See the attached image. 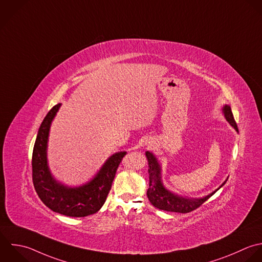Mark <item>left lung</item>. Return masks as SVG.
I'll list each match as a JSON object with an SVG mask.
<instances>
[{
    "label": "left lung",
    "mask_w": 262,
    "mask_h": 262,
    "mask_svg": "<svg viewBox=\"0 0 262 262\" xmlns=\"http://www.w3.org/2000/svg\"><path fill=\"white\" fill-rule=\"evenodd\" d=\"M223 114L226 120L230 123V125L239 134V129L237 123L234 119L233 112L231 110V106L225 104L222 108ZM147 161H148V173H149V189L147 190V197L151 204L164 211L170 212H180V213H188L192 210H195L200 205H202L206 200H208L212 195H214L228 181L227 180L213 192L205 195L203 197H187L174 193L167 189L162 181V166L158 161L157 157L150 151L145 152Z\"/></svg>",
    "instance_id": "obj_1"
}]
</instances>
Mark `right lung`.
<instances>
[{"mask_svg": "<svg viewBox=\"0 0 262 262\" xmlns=\"http://www.w3.org/2000/svg\"><path fill=\"white\" fill-rule=\"evenodd\" d=\"M61 104L54 106L42 120L32 152V181L42 203L54 212L70 217H84L96 213L105 203L116 169L126 151L109 156L95 176L79 186H69L57 180L48 161V143L52 122Z\"/></svg>", "mask_w": 262, "mask_h": 262, "instance_id": "right-lung-1", "label": "right lung"}]
</instances>
